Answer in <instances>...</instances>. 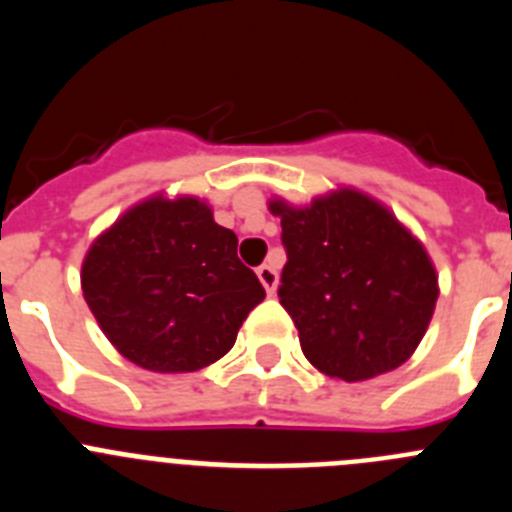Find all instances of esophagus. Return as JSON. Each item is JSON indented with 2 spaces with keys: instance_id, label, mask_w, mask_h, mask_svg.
Masks as SVG:
<instances>
[{
  "instance_id": "34e87169",
  "label": "esophagus",
  "mask_w": 512,
  "mask_h": 512,
  "mask_svg": "<svg viewBox=\"0 0 512 512\" xmlns=\"http://www.w3.org/2000/svg\"><path fill=\"white\" fill-rule=\"evenodd\" d=\"M256 274H259V282L264 284L266 295H269V297L274 295V292H277V284H279L277 269H274L271 264H261L259 269H256Z\"/></svg>"
}]
</instances>
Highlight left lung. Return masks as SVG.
<instances>
[{
  "mask_svg": "<svg viewBox=\"0 0 512 512\" xmlns=\"http://www.w3.org/2000/svg\"><path fill=\"white\" fill-rule=\"evenodd\" d=\"M287 264L279 302L292 315L305 359L341 382L402 366L423 341L438 274L423 241L390 207L356 187L292 205L271 197Z\"/></svg>",
  "mask_w": 512,
  "mask_h": 512,
  "instance_id": "1",
  "label": "left lung"
}]
</instances>
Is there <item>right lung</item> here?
<instances>
[{
	"label": "right lung",
	"mask_w": 512,
	"mask_h": 512,
	"mask_svg": "<svg viewBox=\"0 0 512 512\" xmlns=\"http://www.w3.org/2000/svg\"><path fill=\"white\" fill-rule=\"evenodd\" d=\"M238 238L194 194L156 192L104 228L81 261V289L107 341L140 369L197 372L233 348L266 297Z\"/></svg>",
	"instance_id": "right-lung-1"
}]
</instances>
